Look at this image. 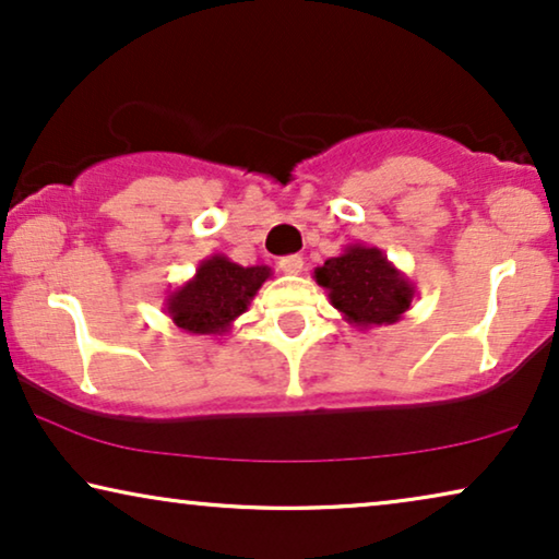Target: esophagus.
Instances as JSON below:
<instances>
[{
	"label": "esophagus",
	"mask_w": 559,
	"mask_h": 559,
	"mask_svg": "<svg viewBox=\"0 0 559 559\" xmlns=\"http://www.w3.org/2000/svg\"><path fill=\"white\" fill-rule=\"evenodd\" d=\"M280 272H285V274H300V272H302V257H297V254L282 257V259H280Z\"/></svg>",
	"instance_id": "1"
}]
</instances>
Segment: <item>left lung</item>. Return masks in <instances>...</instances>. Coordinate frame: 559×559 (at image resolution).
<instances>
[{"label": "left lung", "mask_w": 559, "mask_h": 559, "mask_svg": "<svg viewBox=\"0 0 559 559\" xmlns=\"http://www.w3.org/2000/svg\"><path fill=\"white\" fill-rule=\"evenodd\" d=\"M312 277L343 320L361 331L394 325L415 297V282L396 270L379 247L366 243H348L338 257L325 259Z\"/></svg>", "instance_id": "1"}]
</instances>
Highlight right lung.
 I'll list each match as a JSON object with an SVG mask.
<instances>
[{"label": "right lung", "mask_w": 559, "mask_h": 559, "mask_svg": "<svg viewBox=\"0 0 559 559\" xmlns=\"http://www.w3.org/2000/svg\"><path fill=\"white\" fill-rule=\"evenodd\" d=\"M270 277V266H241L224 254H213L198 264L186 285L167 293L165 312L186 333L226 335Z\"/></svg>", "instance_id": "add662e5"}]
</instances>
